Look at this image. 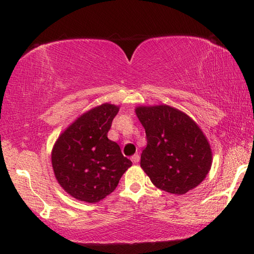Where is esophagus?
<instances>
[{
	"mask_svg": "<svg viewBox=\"0 0 254 254\" xmlns=\"http://www.w3.org/2000/svg\"><path fill=\"white\" fill-rule=\"evenodd\" d=\"M131 161L133 162V163H137V162H139L140 161V156H139V154H134V156H132L131 157Z\"/></svg>",
	"mask_w": 254,
	"mask_h": 254,
	"instance_id": "obj_1",
	"label": "esophagus"
}]
</instances>
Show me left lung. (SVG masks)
<instances>
[{"instance_id":"left-lung-1","label":"left lung","mask_w":254,"mask_h":254,"mask_svg":"<svg viewBox=\"0 0 254 254\" xmlns=\"http://www.w3.org/2000/svg\"><path fill=\"white\" fill-rule=\"evenodd\" d=\"M135 113L147 136L140 165L154 186L176 195L198 186L212 166V151L198 126L168 105L139 106Z\"/></svg>"}]
</instances>
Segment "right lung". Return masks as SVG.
Listing matches in <instances>:
<instances>
[{
	"label": "right lung",
	"mask_w": 254,
	"mask_h": 254,
	"mask_svg": "<svg viewBox=\"0 0 254 254\" xmlns=\"http://www.w3.org/2000/svg\"><path fill=\"white\" fill-rule=\"evenodd\" d=\"M119 107L102 104L81 115L58 137L51 153L55 176L75 198L96 203L117 188L132 166L107 132Z\"/></svg>",
	"instance_id": "obj_1"
}]
</instances>
